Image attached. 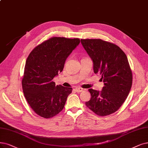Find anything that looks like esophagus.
Segmentation results:
<instances>
[{
	"mask_svg": "<svg viewBox=\"0 0 148 148\" xmlns=\"http://www.w3.org/2000/svg\"><path fill=\"white\" fill-rule=\"evenodd\" d=\"M75 90L76 91V92H82V91H85V90L84 89V88H76L75 89Z\"/></svg>",
	"mask_w": 148,
	"mask_h": 148,
	"instance_id": "1",
	"label": "esophagus"
}]
</instances>
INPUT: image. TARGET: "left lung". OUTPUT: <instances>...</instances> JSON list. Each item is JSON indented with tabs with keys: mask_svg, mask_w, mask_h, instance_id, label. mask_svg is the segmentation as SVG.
<instances>
[{
	"mask_svg": "<svg viewBox=\"0 0 148 148\" xmlns=\"http://www.w3.org/2000/svg\"><path fill=\"white\" fill-rule=\"evenodd\" d=\"M81 42L93 62L95 73L101 75L104 82L100 92L88 90L91 97L85 105L97 115H110L121 107L132 87L127 56L117 45L101 39H82Z\"/></svg>",
	"mask_w": 148,
	"mask_h": 148,
	"instance_id": "left-lung-1",
	"label": "left lung"
}]
</instances>
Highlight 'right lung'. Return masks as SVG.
Here are the masks:
<instances>
[{
    "mask_svg": "<svg viewBox=\"0 0 148 148\" xmlns=\"http://www.w3.org/2000/svg\"><path fill=\"white\" fill-rule=\"evenodd\" d=\"M80 43L79 38L52 37L35 47L26 60L22 86L30 107L38 115L51 118L61 112L73 88L56 85L55 76Z\"/></svg>",
    "mask_w": 148,
    "mask_h": 148,
    "instance_id": "right-lung-1",
    "label": "right lung"
}]
</instances>
